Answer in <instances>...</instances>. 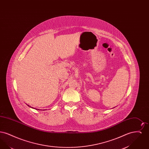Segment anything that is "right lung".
<instances>
[{"label": "right lung", "instance_id": "right-lung-1", "mask_svg": "<svg viewBox=\"0 0 149 149\" xmlns=\"http://www.w3.org/2000/svg\"><path fill=\"white\" fill-rule=\"evenodd\" d=\"M28 106L30 107L29 106V105H28ZM38 110H39V109H38Z\"/></svg>", "mask_w": 149, "mask_h": 149}]
</instances>
